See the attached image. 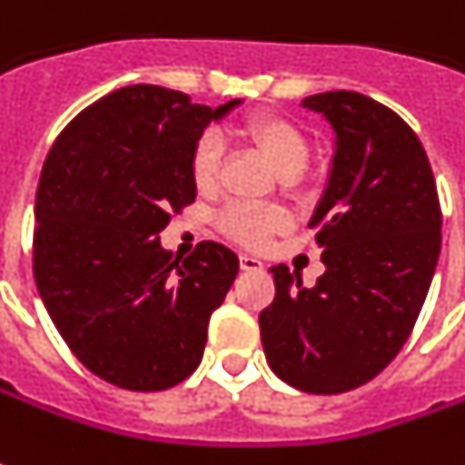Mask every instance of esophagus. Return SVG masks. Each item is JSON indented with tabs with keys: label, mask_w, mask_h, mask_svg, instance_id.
I'll use <instances>...</instances> for the list:
<instances>
[{
	"label": "esophagus",
	"mask_w": 465,
	"mask_h": 465,
	"mask_svg": "<svg viewBox=\"0 0 465 465\" xmlns=\"http://www.w3.org/2000/svg\"><path fill=\"white\" fill-rule=\"evenodd\" d=\"M240 269L242 271H261L263 269V263L255 258V255H248V253H242L240 255Z\"/></svg>",
	"instance_id": "obj_1"
}]
</instances>
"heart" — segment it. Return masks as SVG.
<instances>
[{"label":"heart","mask_w":465,"mask_h":465,"mask_svg":"<svg viewBox=\"0 0 465 465\" xmlns=\"http://www.w3.org/2000/svg\"><path fill=\"white\" fill-rule=\"evenodd\" d=\"M245 138L263 153L282 176H297L310 158V143L302 127L286 120L282 114H258L251 117L242 127ZM220 161H223V140L217 133L207 130L199 135L192 148L189 171L199 189H212L220 176ZM220 230L227 238L235 240L245 248H261L266 245L276 232L289 227V212L276 204H248V202H232L220 212L217 220Z\"/></svg>","instance_id":"b5f03b06"}]
</instances>
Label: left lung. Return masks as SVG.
I'll return each instance as SVG.
<instances>
[{"instance_id": "1", "label": "left lung", "mask_w": 465, "mask_h": 465, "mask_svg": "<svg viewBox=\"0 0 465 465\" xmlns=\"http://www.w3.org/2000/svg\"><path fill=\"white\" fill-rule=\"evenodd\" d=\"M335 130L330 182L310 227L325 273L304 289L273 266L258 317L271 371L307 394L371 381L412 332L440 255V202L428 153L397 112L358 92L302 102Z\"/></svg>"}]
</instances>
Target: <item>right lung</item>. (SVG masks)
<instances>
[{
	"instance_id": "add662e5",
	"label": "right lung",
	"mask_w": 465,
	"mask_h": 465,
	"mask_svg": "<svg viewBox=\"0 0 465 465\" xmlns=\"http://www.w3.org/2000/svg\"><path fill=\"white\" fill-rule=\"evenodd\" d=\"M235 104L212 109L163 86H123L65 124L43 163L37 292L71 353L109 384L163 391L204 356L238 255L204 240L182 261L158 235L194 202L196 138Z\"/></svg>"
}]
</instances>
